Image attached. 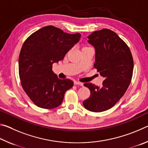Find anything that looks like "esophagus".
Returning <instances> with one entry per match:
<instances>
[{"mask_svg":"<svg viewBox=\"0 0 148 148\" xmlns=\"http://www.w3.org/2000/svg\"><path fill=\"white\" fill-rule=\"evenodd\" d=\"M74 84L78 85V86H84V84L82 83V82H75Z\"/></svg>","mask_w":148,"mask_h":148,"instance_id":"1","label":"esophagus"}]
</instances>
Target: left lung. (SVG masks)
Returning a JSON list of instances; mask_svg holds the SVG:
<instances>
[{"label": "left lung", "mask_w": 148, "mask_h": 148, "mask_svg": "<svg viewBox=\"0 0 148 148\" xmlns=\"http://www.w3.org/2000/svg\"><path fill=\"white\" fill-rule=\"evenodd\" d=\"M87 38L95 49L94 67L105 79L101 87L84 84L91 95L83 104L89 111L101 112L113 107L126 92L132 76L133 59L127 45L111 30L95 31Z\"/></svg>", "instance_id": "obj_1"}]
</instances>
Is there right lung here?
I'll return each instance as SVG.
<instances>
[{
	"label": "right lung",
	"mask_w": 148,
	"mask_h": 148,
	"mask_svg": "<svg viewBox=\"0 0 148 148\" xmlns=\"http://www.w3.org/2000/svg\"><path fill=\"white\" fill-rule=\"evenodd\" d=\"M81 34H69L49 25L32 33L23 44L19 56V74L27 95L40 108L58 107L64 93L73 86L71 79H61L52 65L64 59Z\"/></svg>",
	"instance_id": "add662e5"
}]
</instances>
